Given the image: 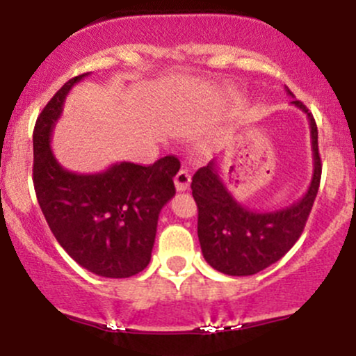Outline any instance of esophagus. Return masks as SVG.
<instances>
[{
	"mask_svg": "<svg viewBox=\"0 0 356 356\" xmlns=\"http://www.w3.org/2000/svg\"><path fill=\"white\" fill-rule=\"evenodd\" d=\"M191 184V174L187 169H181L175 174V187L177 191H186Z\"/></svg>",
	"mask_w": 356,
	"mask_h": 356,
	"instance_id": "esophagus-1",
	"label": "esophagus"
}]
</instances>
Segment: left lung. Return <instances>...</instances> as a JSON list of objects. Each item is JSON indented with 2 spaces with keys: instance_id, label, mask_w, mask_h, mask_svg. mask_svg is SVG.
<instances>
[{
  "instance_id": "1",
  "label": "left lung",
  "mask_w": 356,
  "mask_h": 356,
  "mask_svg": "<svg viewBox=\"0 0 356 356\" xmlns=\"http://www.w3.org/2000/svg\"><path fill=\"white\" fill-rule=\"evenodd\" d=\"M289 95V88H286ZM293 105L308 115L312 129L313 177L300 201L280 211L256 212L236 201L220 181L214 162L201 167L192 177V195L197 204V236L204 259L229 276H251L263 271L289 251L305 229L321 181L316 122L306 105Z\"/></svg>"
}]
</instances>
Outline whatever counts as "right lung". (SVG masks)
Returning a JSON list of instances; mask_svg holds the SVG:
<instances>
[{
	"label": "right lung",
	"instance_id": "add662e5",
	"mask_svg": "<svg viewBox=\"0 0 356 356\" xmlns=\"http://www.w3.org/2000/svg\"><path fill=\"white\" fill-rule=\"evenodd\" d=\"M88 73L68 80L36 118L33 184L36 199L60 246L81 268L104 277H130L150 263L161 209L174 197L181 162H120L99 174L63 169L50 138L65 97Z\"/></svg>",
	"mask_w": 356,
	"mask_h": 356
}]
</instances>
